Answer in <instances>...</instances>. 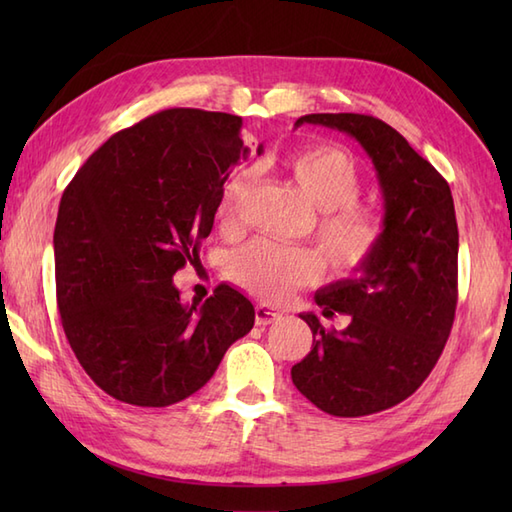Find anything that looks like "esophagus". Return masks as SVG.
Returning a JSON list of instances; mask_svg holds the SVG:
<instances>
[{
    "mask_svg": "<svg viewBox=\"0 0 512 512\" xmlns=\"http://www.w3.org/2000/svg\"><path fill=\"white\" fill-rule=\"evenodd\" d=\"M279 319H281V314L275 308L266 306V303H259V306L255 308V321H257V325H270V323H275Z\"/></svg>",
    "mask_w": 512,
    "mask_h": 512,
    "instance_id": "1",
    "label": "esophagus"
}]
</instances>
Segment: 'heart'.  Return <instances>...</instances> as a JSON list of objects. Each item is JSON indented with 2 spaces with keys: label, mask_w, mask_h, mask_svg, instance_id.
<instances>
[{
  "label": "heart",
  "mask_w": 512,
  "mask_h": 512,
  "mask_svg": "<svg viewBox=\"0 0 512 512\" xmlns=\"http://www.w3.org/2000/svg\"><path fill=\"white\" fill-rule=\"evenodd\" d=\"M281 165L319 209L317 239L330 266L341 273L361 270L383 242V220L356 202L363 193L356 160L339 147L317 145L290 151L281 158ZM246 182V173H233L222 184L215 215L224 226L237 220ZM321 273L323 262L317 250L264 237L248 242L228 259V277L266 301L286 299Z\"/></svg>",
  "instance_id": "1"
}]
</instances>
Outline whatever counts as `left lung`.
I'll return each mask as SVG.
<instances>
[{
    "mask_svg": "<svg viewBox=\"0 0 512 512\" xmlns=\"http://www.w3.org/2000/svg\"><path fill=\"white\" fill-rule=\"evenodd\" d=\"M352 136L372 158L383 189V242L350 279L314 292L323 317L347 314L345 330L314 312L312 350L292 383L330 416L358 418L409 398L444 350L458 306V222L447 180L394 127L365 114H308Z\"/></svg>",
    "mask_w": 512,
    "mask_h": 512,
    "instance_id": "8db88e82",
    "label": "left lung"
}]
</instances>
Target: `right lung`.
Returning <instances> with one entry per match:
<instances>
[{
    "label": "right lung",
    "instance_id": "add662e5",
    "mask_svg": "<svg viewBox=\"0 0 512 512\" xmlns=\"http://www.w3.org/2000/svg\"><path fill=\"white\" fill-rule=\"evenodd\" d=\"M248 154L239 116L165 110L114 134L63 191L57 306L72 352L105 394L169 407L209 383L253 328L255 308L239 290L220 284L204 303H182L173 286Z\"/></svg>",
    "mask_w": 512,
    "mask_h": 512
}]
</instances>
